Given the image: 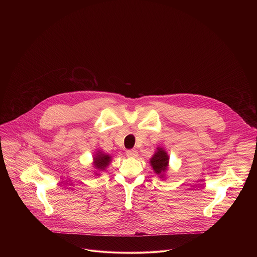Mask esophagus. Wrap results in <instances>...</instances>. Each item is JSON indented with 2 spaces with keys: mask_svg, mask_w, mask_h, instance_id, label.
Wrapping results in <instances>:
<instances>
[{
  "mask_svg": "<svg viewBox=\"0 0 257 257\" xmlns=\"http://www.w3.org/2000/svg\"><path fill=\"white\" fill-rule=\"evenodd\" d=\"M126 156L128 158H136L138 156V153H137L136 150H128L126 152Z\"/></svg>",
  "mask_w": 257,
  "mask_h": 257,
  "instance_id": "obj_1",
  "label": "esophagus"
}]
</instances>
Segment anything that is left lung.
<instances>
[{"label":"left lung","instance_id":"obj_1","mask_svg":"<svg viewBox=\"0 0 257 257\" xmlns=\"http://www.w3.org/2000/svg\"><path fill=\"white\" fill-rule=\"evenodd\" d=\"M168 163H169V157L167 153L162 149L158 150V152L154 155V157L151 160L152 167L157 174H162L163 172H165L167 170Z\"/></svg>","mask_w":257,"mask_h":257}]
</instances>
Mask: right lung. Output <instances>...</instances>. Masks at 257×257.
Returning a JSON list of instances; mask_svg holds the SVG:
<instances>
[{"instance_id":"add662e5","label":"right lung","mask_w":257,"mask_h":257,"mask_svg":"<svg viewBox=\"0 0 257 257\" xmlns=\"http://www.w3.org/2000/svg\"><path fill=\"white\" fill-rule=\"evenodd\" d=\"M109 161H111V157L99 153L94 158V166L98 170H104V168L108 165Z\"/></svg>"}]
</instances>
